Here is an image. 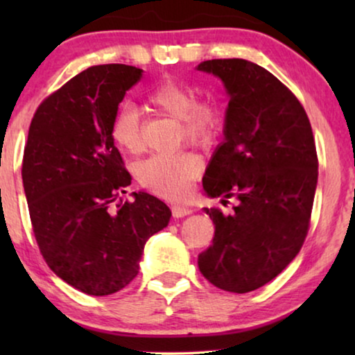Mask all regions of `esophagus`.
<instances>
[{
	"label": "esophagus",
	"mask_w": 355,
	"mask_h": 355,
	"mask_svg": "<svg viewBox=\"0 0 355 355\" xmlns=\"http://www.w3.org/2000/svg\"><path fill=\"white\" fill-rule=\"evenodd\" d=\"M171 210H173V216L174 218H184V216L191 215V213H192L191 208L182 207V205H173Z\"/></svg>",
	"instance_id": "34e87169"
}]
</instances>
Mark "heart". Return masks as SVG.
I'll return each mask as SVG.
<instances>
[{
    "label": "heart",
    "instance_id": "1",
    "mask_svg": "<svg viewBox=\"0 0 355 355\" xmlns=\"http://www.w3.org/2000/svg\"><path fill=\"white\" fill-rule=\"evenodd\" d=\"M147 103L155 110L181 121V139L205 145L221 128V113L215 101L197 98L189 85L163 80L147 94ZM140 113L129 105L119 106L110 123V134L121 150H140ZM202 159L192 152L153 155L137 164V178L144 187L158 196L181 198L191 191L192 181L200 176Z\"/></svg>",
    "mask_w": 355,
    "mask_h": 355
}]
</instances>
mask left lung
<instances>
[{"instance_id": "8db88e82", "label": "left lung", "mask_w": 355, "mask_h": 355, "mask_svg": "<svg viewBox=\"0 0 355 355\" xmlns=\"http://www.w3.org/2000/svg\"><path fill=\"white\" fill-rule=\"evenodd\" d=\"M230 94L225 137L208 164L210 197H236L234 213L205 208L215 225L198 268L213 286L244 294L275 279L307 237L318 178L309 116L283 82L255 62L203 61Z\"/></svg>"}]
</instances>
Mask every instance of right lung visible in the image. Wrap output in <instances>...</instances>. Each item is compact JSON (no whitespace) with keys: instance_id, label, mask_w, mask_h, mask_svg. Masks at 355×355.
<instances>
[{"instance_id":"obj_1","label":"right lung","mask_w":355,"mask_h":355,"mask_svg":"<svg viewBox=\"0 0 355 355\" xmlns=\"http://www.w3.org/2000/svg\"><path fill=\"white\" fill-rule=\"evenodd\" d=\"M142 69L100 64L82 71L38 106L24 147L22 181L32 230L46 265L89 295H110L139 273L150 236L171 210L145 192L116 202L130 174L110 123Z\"/></svg>"}]
</instances>
